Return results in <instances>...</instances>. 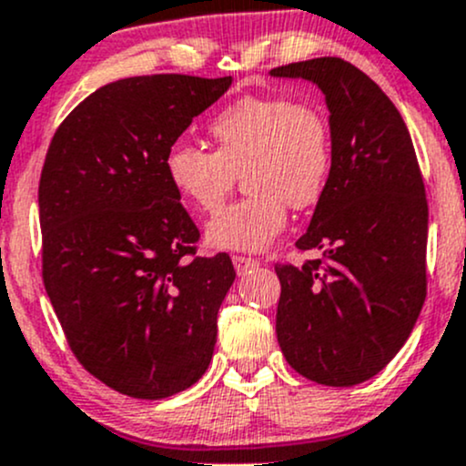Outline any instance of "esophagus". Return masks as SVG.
Returning a JSON list of instances; mask_svg holds the SVG:
<instances>
[{"label":"esophagus","instance_id":"obj_1","mask_svg":"<svg viewBox=\"0 0 466 466\" xmlns=\"http://www.w3.org/2000/svg\"><path fill=\"white\" fill-rule=\"evenodd\" d=\"M232 263H234V268H237L238 274H245V272H249V269L258 268L260 260L249 258V257H232Z\"/></svg>","mask_w":466,"mask_h":466}]
</instances>
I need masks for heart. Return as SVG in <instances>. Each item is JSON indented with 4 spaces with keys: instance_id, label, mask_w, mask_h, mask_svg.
Listing matches in <instances>:
<instances>
[{
    "instance_id": "obj_1",
    "label": "heart",
    "mask_w": 466,
    "mask_h": 466,
    "mask_svg": "<svg viewBox=\"0 0 466 466\" xmlns=\"http://www.w3.org/2000/svg\"><path fill=\"white\" fill-rule=\"evenodd\" d=\"M217 150L177 141L166 152V175L178 197L198 212L223 206L243 177L249 197L232 203L206 228L217 249L258 252L276 241L291 209L323 198L334 166L325 112L280 95L243 96L209 124Z\"/></svg>"
}]
</instances>
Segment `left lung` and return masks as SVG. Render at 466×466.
Returning <instances> with one entry per match:
<instances>
[{"label":"left lung","mask_w":466,"mask_h":466,"mask_svg":"<svg viewBox=\"0 0 466 466\" xmlns=\"http://www.w3.org/2000/svg\"><path fill=\"white\" fill-rule=\"evenodd\" d=\"M323 90L334 166L300 252L276 263V336L300 376L351 387L398 354L427 296L429 208L411 137L400 112L354 64L319 57L279 66Z\"/></svg>","instance_id":"obj_1"}]
</instances>
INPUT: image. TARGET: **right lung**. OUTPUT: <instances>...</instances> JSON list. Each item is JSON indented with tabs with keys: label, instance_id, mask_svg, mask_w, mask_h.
<instances>
[{
	"label": "right lung",
	"instance_id": "add662e5",
	"mask_svg": "<svg viewBox=\"0 0 466 466\" xmlns=\"http://www.w3.org/2000/svg\"><path fill=\"white\" fill-rule=\"evenodd\" d=\"M232 76L150 75L86 96L39 178L42 276L76 360L110 390L158 400L206 374L234 265L201 238L166 175L167 147Z\"/></svg>",
	"mask_w": 466,
	"mask_h": 466
}]
</instances>
